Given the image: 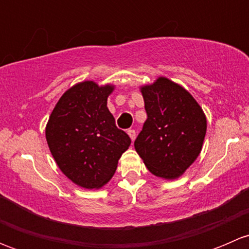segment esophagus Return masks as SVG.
<instances>
[{"instance_id":"1","label":"esophagus","mask_w":249,"mask_h":249,"mask_svg":"<svg viewBox=\"0 0 249 249\" xmlns=\"http://www.w3.org/2000/svg\"><path fill=\"white\" fill-rule=\"evenodd\" d=\"M127 134H129V136H130V139H131V141H135V139H136V131H135L134 129L127 130Z\"/></svg>"}]
</instances>
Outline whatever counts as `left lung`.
I'll use <instances>...</instances> for the list:
<instances>
[{
    "label": "left lung",
    "instance_id": "obj_1",
    "mask_svg": "<svg viewBox=\"0 0 249 249\" xmlns=\"http://www.w3.org/2000/svg\"><path fill=\"white\" fill-rule=\"evenodd\" d=\"M147 120L135 149L154 176L176 179L202 149L207 120L189 91L166 77L141 87Z\"/></svg>",
    "mask_w": 249,
    "mask_h": 249
}]
</instances>
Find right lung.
Instances as JSON below:
<instances>
[{
	"instance_id": "1",
	"label": "right lung",
	"mask_w": 249,
	"mask_h": 249,
	"mask_svg": "<svg viewBox=\"0 0 249 249\" xmlns=\"http://www.w3.org/2000/svg\"><path fill=\"white\" fill-rule=\"evenodd\" d=\"M114 85L77 83L60 97L46 126L50 153L74 184L99 189L113 177L131 140L107 108Z\"/></svg>"
}]
</instances>
